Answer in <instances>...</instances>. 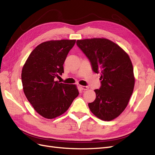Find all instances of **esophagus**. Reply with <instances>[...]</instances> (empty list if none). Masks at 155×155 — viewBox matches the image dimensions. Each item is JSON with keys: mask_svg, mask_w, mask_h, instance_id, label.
Returning a JSON list of instances; mask_svg holds the SVG:
<instances>
[{"mask_svg": "<svg viewBox=\"0 0 155 155\" xmlns=\"http://www.w3.org/2000/svg\"><path fill=\"white\" fill-rule=\"evenodd\" d=\"M79 87H80L82 90H86L89 88V87L86 86H80Z\"/></svg>", "mask_w": 155, "mask_h": 155, "instance_id": "obj_1", "label": "esophagus"}]
</instances>
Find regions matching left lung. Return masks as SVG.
<instances>
[{
	"label": "left lung",
	"mask_w": 155,
	"mask_h": 155,
	"mask_svg": "<svg viewBox=\"0 0 155 155\" xmlns=\"http://www.w3.org/2000/svg\"><path fill=\"white\" fill-rule=\"evenodd\" d=\"M77 45L89 59L94 73H100L101 86L88 107L103 120H111L124 111L134 90L132 61L117 44L106 38L78 40Z\"/></svg>",
	"instance_id": "8db88e82"
}]
</instances>
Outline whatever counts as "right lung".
<instances>
[{"mask_svg":"<svg viewBox=\"0 0 155 155\" xmlns=\"http://www.w3.org/2000/svg\"><path fill=\"white\" fill-rule=\"evenodd\" d=\"M75 40L50 41L40 44L23 65V92L35 110L43 117L54 118L64 113L79 94L74 84L55 81L64 73L63 63Z\"/></svg>","mask_w":155,"mask_h":155,"instance_id":"right-lung-1","label":"right lung"}]
</instances>
